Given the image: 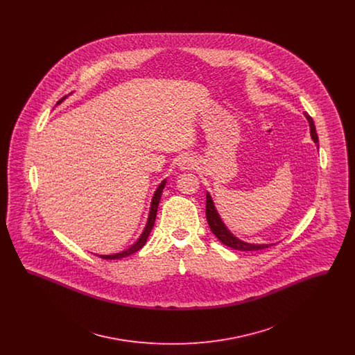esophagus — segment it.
Segmentation results:
<instances>
[{
    "instance_id": "obj_1",
    "label": "esophagus",
    "mask_w": 355,
    "mask_h": 355,
    "mask_svg": "<svg viewBox=\"0 0 355 355\" xmlns=\"http://www.w3.org/2000/svg\"><path fill=\"white\" fill-rule=\"evenodd\" d=\"M196 166V161L191 157H182L178 161V168L181 170H191Z\"/></svg>"
}]
</instances>
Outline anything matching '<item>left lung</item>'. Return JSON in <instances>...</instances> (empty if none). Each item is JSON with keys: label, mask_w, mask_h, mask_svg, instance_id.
<instances>
[{"label": "left lung", "mask_w": 355, "mask_h": 355, "mask_svg": "<svg viewBox=\"0 0 355 355\" xmlns=\"http://www.w3.org/2000/svg\"><path fill=\"white\" fill-rule=\"evenodd\" d=\"M304 117L309 121L310 123V135L313 141L317 144L318 142V135H317V130H315V125L313 122V119L304 113ZM206 220L207 223L210 226V230L213 232V234L217 236L220 239V242L234 250H241V252H253V250H262V249H266L271 245H253V243H248V242H243L241 239H238L236 236H233L227 229L226 226L223 225V222L220 220V216L214 207V203L211 201V197L210 194L207 193L206 194Z\"/></svg>", "instance_id": "left-lung-1"}]
</instances>
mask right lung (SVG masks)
Wrapping results in <instances>:
<instances>
[{"label": "right lung", "instance_id": "add662e5", "mask_svg": "<svg viewBox=\"0 0 355 355\" xmlns=\"http://www.w3.org/2000/svg\"><path fill=\"white\" fill-rule=\"evenodd\" d=\"M165 182H166V181H162V184L158 186V189H157L155 193H154L146 227H145L144 233L141 234L139 239L135 242V245H133L130 249H128V250H125V252H121V253L119 254H113V255H98V257H101L103 259H119V258H123V257H128V255H130V254L138 252V250L146 243V239H148V236H149L150 232H152L153 226H154V220H155V217H157V209H158V203H159L161 196H162V190H164V187H165Z\"/></svg>", "mask_w": 355, "mask_h": 355}]
</instances>
